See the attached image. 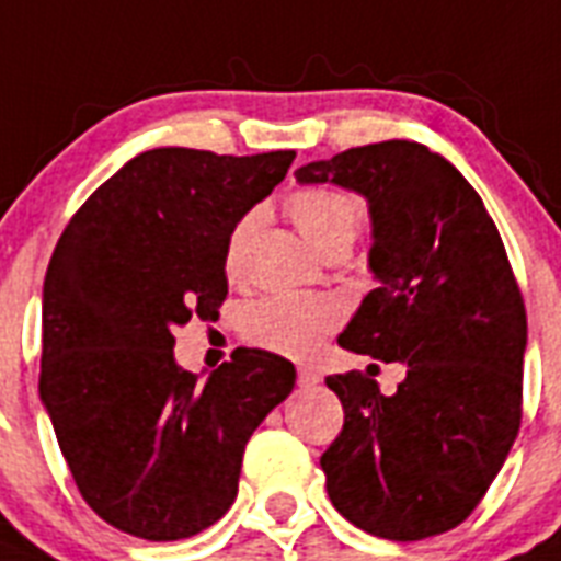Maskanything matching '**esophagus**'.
<instances>
[{
    "label": "esophagus",
    "mask_w": 561,
    "mask_h": 561,
    "mask_svg": "<svg viewBox=\"0 0 561 561\" xmlns=\"http://www.w3.org/2000/svg\"><path fill=\"white\" fill-rule=\"evenodd\" d=\"M321 381V373L313 367H299V383L301 387H316Z\"/></svg>",
    "instance_id": "34e87169"
}]
</instances>
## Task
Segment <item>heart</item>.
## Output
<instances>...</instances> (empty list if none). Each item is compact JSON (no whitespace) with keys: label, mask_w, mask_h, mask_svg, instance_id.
<instances>
[{"label":"heart","mask_w":561,"mask_h":561,"mask_svg":"<svg viewBox=\"0 0 561 561\" xmlns=\"http://www.w3.org/2000/svg\"><path fill=\"white\" fill-rule=\"evenodd\" d=\"M287 214L319 253L350 251L364 226V206L353 192L339 186H301L285 199ZM260 211H245L233 222L226 242V271L237 276L245 262ZM341 308L319 296H265L242 313V333L251 344L285 355H310L339 324Z\"/></svg>","instance_id":"1"}]
</instances>
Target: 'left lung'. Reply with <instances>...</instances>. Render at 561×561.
Instances as JSON below:
<instances>
[{"instance_id":"8db88e82","label":"left lung","mask_w":561,"mask_h":561,"mask_svg":"<svg viewBox=\"0 0 561 561\" xmlns=\"http://www.w3.org/2000/svg\"><path fill=\"white\" fill-rule=\"evenodd\" d=\"M364 194L373 214L364 296L339 344L407 364L398 392L330 375L344 426L321 455L335 511L396 542L437 537L480 505L523 423L525 301L480 194L412 140L355 146L296 169Z\"/></svg>"}]
</instances>
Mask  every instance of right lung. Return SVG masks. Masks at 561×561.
Masks as SVG:
<instances>
[{"mask_svg": "<svg viewBox=\"0 0 561 561\" xmlns=\"http://www.w3.org/2000/svg\"><path fill=\"white\" fill-rule=\"evenodd\" d=\"M294 158L152 149L58 237L38 392L78 491L112 528L174 542L217 523L248 437L294 389V364L265 350H237L206 383L172 353L174 328L222 308L228 233Z\"/></svg>", "mask_w": 561, "mask_h": 561, "instance_id": "right-lung-1", "label": "right lung"}]
</instances>
